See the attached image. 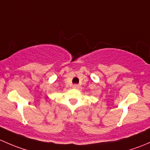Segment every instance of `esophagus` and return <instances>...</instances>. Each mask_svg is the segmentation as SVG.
Instances as JSON below:
<instances>
[{
	"label": "esophagus",
	"instance_id": "obj_1",
	"mask_svg": "<svg viewBox=\"0 0 150 150\" xmlns=\"http://www.w3.org/2000/svg\"><path fill=\"white\" fill-rule=\"evenodd\" d=\"M73 88L74 89H79V86L77 85V84H74V85H73Z\"/></svg>",
	"mask_w": 150,
	"mask_h": 150
}]
</instances>
